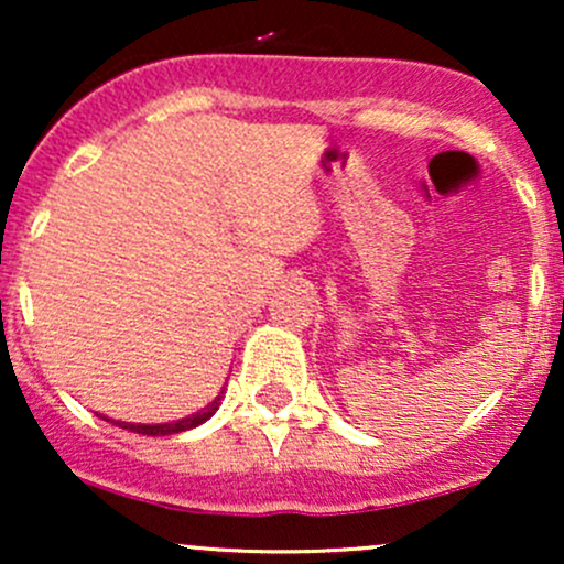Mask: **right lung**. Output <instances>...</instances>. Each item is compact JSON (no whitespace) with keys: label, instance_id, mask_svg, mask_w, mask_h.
Instances as JSON below:
<instances>
[{"label":"right lung","instance_id":"1","mask_svg":"<svg viewBox=\"0 0 564 564\" xmlns=\"http://www.w3.org/2000/svg\"><path fill=\"white\" fill-rule=\"evenodd\" d=\"M219 398H223V392L217 394L215 400H212L209 405L200 408L198 413H193V416H185L180 419V422H170V424H129V422H116L121 426V430H129V432H138V435H151V437H161V435H177V432H185V430H193V426L204 424L206 419L215 416V411L219 408Z\"/></svg>","mask_w":564,"mask_h":564}]
</instances>
